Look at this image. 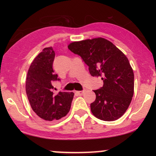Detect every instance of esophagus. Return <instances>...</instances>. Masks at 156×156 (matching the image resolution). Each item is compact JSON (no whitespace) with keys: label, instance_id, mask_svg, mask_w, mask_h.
<instances>
[{"label":"esophagus","instance_id":"1","mask_svg":"<svg viewBox=\"0 0 156 156\" xmlns=\"http://www.w3.org/2000/svg\"><path fill=\"white\" fill-rule=\"evenodd\" d=\"M84 92H85V90H83V91H77L76 93L78 94H79V95H82V94H83Z\"/></svg>","mask_w":156,"mask_h":156}]
</instances>
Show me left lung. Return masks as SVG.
<instances>
[{"label": "left lung", "instance_id": "1", "mask_svg": "<svg viewBox=\"0 0 156 156\" xmlns=\"http://www.w3.org/2000/svg\"><path fill=\"white\" fill-rule=\"evenodd\" d=\"M68 48L79 55L92 76H101L103 86L94 90L91 103L94 117L103 121L120 118L128 108L134 92V74L124 53L110 41L102 37L73 42Z\"/></svg>", "mask_w": 156, "mask_h": 156}]
</instances>
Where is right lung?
I'll use <instances>...</instances> for the list:
<instances>
[{
    "instance_id": "right-lung-1",
    "label": "right lung",
    "mask_w": 156,
    "mask_h": 156,
    "mask_svg": "<svg viewBox=\"0 0 156 156\" xmlns=\"http://www.w3.org/2000/svg\"><path fill=\"white\" fill-rule=\"evenodd\" d=\"M55 52L45 48L30 65L26 80V91L31 108L46 121L58 120L69 112L74 93L52 92L51 82L59 80L53 69Z\"/></svg>"
}]
</instances>
